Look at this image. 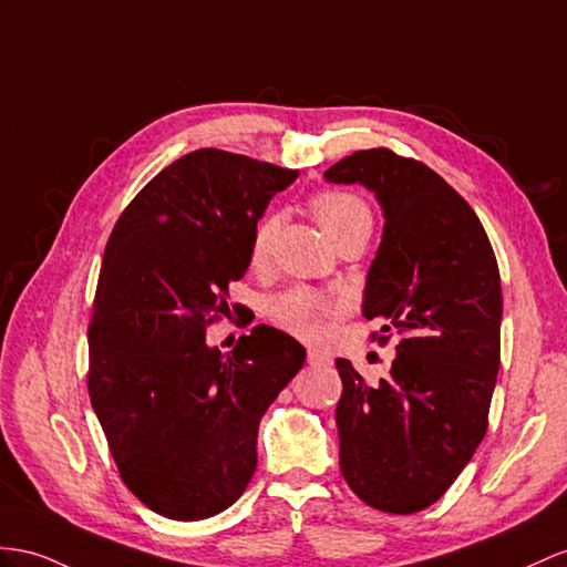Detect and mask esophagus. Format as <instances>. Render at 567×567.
Here are the masks:
<instances>
[{"label": "esophagus", "mask_w": 567, "mask_h": 567, "mask_svg": "<svg viewBox=\"0 0 567 567\" xmlns=\"http://www.w3.org/2000/svg\"><path fill=\"white\" fill-rule=\"evenodd\" d=\"M307 361L311 367H330V357L323 354V352H318V350H309Z\"/></svg>", "instance_id": "obj_1"}]
</instances>
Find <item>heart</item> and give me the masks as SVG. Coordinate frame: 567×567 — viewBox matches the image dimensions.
I'll return each instance as SVG.
<instances>
[{
  "label": "heart",
  "instance_id": "heart-1",
  "mask_svg": "<svg viewBox=\"0 0 567 567\" xmlns=\"http://www.w3.org/2000/svg\"><path fill=\"white\" fill-rule=\"evenodd\" d=\"M311 210L316 215L318 225L323 227L328 239L336 246L347 237L359 235V231H369L371 235V225H373L371 210L364 200L352 194H344V192L318 194L311 200ZM275 229H278V217L275 215H264L254 225L251 241H249L251 268L266 266ZM268 313L272 318V323L282 328L285 332H289V336L311 340L316 336H321V330L332 313V307L321 295H316L313 289L297 287V289H287V292L278 297H272Z\"/></svg>",
  "mask_w": 567,
  "mask_h": 567
}]
</instances>
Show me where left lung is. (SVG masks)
Here are the masks:
<instances>
[{
  "mask_svg": "<svg viewBox=\"0 0 567 567\" xmlns=\"http://www.w3.org/2000/svg\"><path fill=\"white\" fill-rule=\"evenodd\" d=\"M326 179L367 186L381 203L383 239L361 311L383 323L381 342L388 331L400 338L379 385L336 361L340 470L375 511L419 513L484 441L501 367L498 264L470 203L419 159L357 151Z\"/></svg>",
  "mask_w": 567,
  "mask_h": 567,
  "instance_id": "left-lung-1",
  "label": "left lung"
}]
</instances>
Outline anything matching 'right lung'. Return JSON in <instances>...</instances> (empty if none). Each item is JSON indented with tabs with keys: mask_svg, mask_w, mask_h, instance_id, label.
<instances>
[{
	"mask_svg": "<svg viewBox=\"0 0 567 567\" xmlns=\"http://www.w3.org/2000/svg\"><path fill=\"white\" fill-rule=\"evenodd\" d=\"M297 169L200 148L124 208L105 246L89 326V395L126 488L153 513L227 511L256 472L260 416L303 367L287 332L256 326L223 354L206 328L229 313L254 225Z\"/></svg>",
	"mask_w": 567,
	"mask_h": 567,
	"instance_id": "add662e5",
	"label": "right lung"
}]
</instances>
